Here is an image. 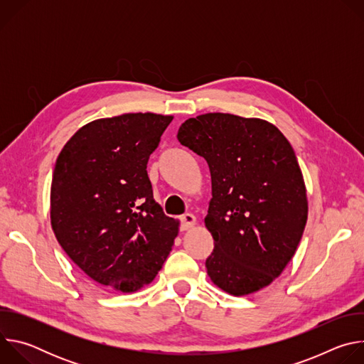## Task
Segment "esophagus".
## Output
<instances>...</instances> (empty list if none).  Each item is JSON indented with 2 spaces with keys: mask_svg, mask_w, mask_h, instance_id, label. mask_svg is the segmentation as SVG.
I'll return each mask as SVG.
<instances>
[{
  "mask_svg": "<svg viewBox=\"0 0 364 364\" xmlns=\"http://www.w3.org/2000/svg\"><path fill=\"white\" fill-rule=\"evenodd\" d=\"M180 220H181V230H190V229H193V228L196 226V223H197L196 218H194L193 215H190V213L183 215V216L180 218Z\"/></svg>",
  "mask_w": 364,
  "mask_h": 364,
  "instance_id": "34e87169",
  "label": "esophagus"
}]
</instances>
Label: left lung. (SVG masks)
<instances>
[{
  "label": "left lung",
  "mask_w": 364,
  "mask_h": 364,
  "mask_svg": "<svg viewBox=\"0 0 364 364\" xmlns=\"http://www.w3.org/2000/svg\"><path fill=\"white\" fill-rule=\"evenodd\" d=\"M177 138L207 161L212 176L204 223L215 249L207 275L235 296L268 287L294 257L308 219L289 141L265 119L222 112L188 118Z\"/></svg>",
  "instance_id": "obj_1"
}]
</instances>
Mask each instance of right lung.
Here are the masks:
<instances>
[{
    "label": "right lung",
    "instance_id": "obj_1",
    "mask_svg": "<svg viewBox=\"0 0 364 364\" xmlns=\"http://www.w3.org/2000/svg\"><path fill=\"white\" fill-rule=\"evenodd\" d=\"M173 115L95 119L65 144L50 187V223L72 261L95 282L135 292L163 268L180 222L163 213L146 174Z\"/></svg>",
    "mask_w": 364,
    "mask_h": 364
}]
</instances>
